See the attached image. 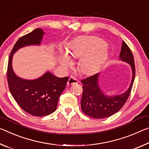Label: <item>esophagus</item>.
I'll use <instances>...</instances> for the list:
<instances>
[{
	"mask_svg": "<svg viewBox=\"0 0 149 149\" xmlns=\"http://www.w3.org/2000/svg\"><path fill=\"white\" fill-rule=\"evenodd\" d=\"M77 81L76 79H75V78L73 77H70L68 79V85H72V84H77Z\"/></svg>",
	"mask_w": 149,
	"mask_h": 149,
	"instance_id": "1",
	"label": "esophagus"
}]
</instances>
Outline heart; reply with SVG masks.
<instances>
[{
  "label": "heart",
  "instance_id": "obj_1",
  "mask_svg": "<svg viewBox=\"0 0 149 149\" xmlns=\"http://www.w3.org/2000/svg\"><path fill=\"white\" fill-rule=\"evenodd\" d=\"M69 54L73 58H81L79 69L83 74L89 75L94 72L107 56L106 44L101 40L92 37H82L70 45ZM60 64L65 68L70 67L72 61L67 54H63Z\"/></svg>",
  "mask_w": 149,
  "mask_h": 149
}]
</instances>
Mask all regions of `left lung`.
Returning a JSON list of instances; mask_svg holds the SVG:
<instances>
[{
	"label": "left lung",
	"instance_id": "left-lung-1",
	"mask_svg": "<svg viewBox=\"0 0 149 149\" xmlns=\"http://www.w3.org/2000/svg\"><path fill=\"white\" fill-rule=\"evenodd\" d=\"M120 59L131 65L133 76L130 87L127 91L113 97H108L103 94L98 85V77L99 73L81 80L83 85V94L81 100V110L89 116L102 119L108 118L118 112L127 101L132 91L135 75V67L132 52L124 41L120 54Z\"/></svg>",
	"mask_w": 149,
	"mask_h": 149
}]
</instances>
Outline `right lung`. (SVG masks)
Wrapping results in <instances>:
<instances>
[{"label": "right lung", "instance_id": "add662e5", "mask_svg": "<svg viewBox=\"0 0 149 149\" xmlns=\"http://www.w3.org/2000/svg\"><path fill=\"white\" fill-rule=\"evenodd\" d=\"M45 33L37 28L20 37L15 43L8 58L7 80L9 90L20 108L34 116H43L54 112L58 101L65 88L68 77L59 78L47 72L35 80H26L16 76L12 70V56L17 50L27 45H39Z\"/></svg>", "mask_w": 149, "mask_h": 149}]
</instances>
